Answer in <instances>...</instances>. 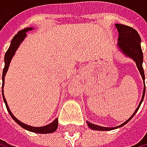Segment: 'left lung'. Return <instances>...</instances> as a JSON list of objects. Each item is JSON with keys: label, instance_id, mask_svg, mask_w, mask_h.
Returning a JSON list of instances; mask_svg holds the SVG:
<instances>
[{"label": "left lung", "instance_id": "obj_1", "mask_svg": "<svg viewBox=\"0 0 147 147\" xmlns=\"http://www.w3.org/2000/svg\"><path fill=\"white\" fill-rule=\"evenodd\" d=\"M116 27L119 31V42L118 45L120 49H121V51L124 53L125 55L129 56L131 58H133V60H134L135 63L137 65V68L139 70V72L141 73L142 78L144 80V69H143V51L141 49V38L138 34V32L134 29L133 27L125 26V25H121V24H116ZM144 93H146V84H144V92H143V96H142V100L140 101V104L137 107V109H135L134 113L131 115L128 120L125 122H123L122 124L120 126L115 127V128H109V127H102V126H98L95 124H92L90 122H87V125L90 127L93 130H98V131H109V130H113V129H117L119 127H121L125 125L127 122H128L131 118L134 116V114L137 112L139 109L140 106H141L144 96Z\"/></svg>", "mask_w": 147, "mask_h": 147}]
</instances>
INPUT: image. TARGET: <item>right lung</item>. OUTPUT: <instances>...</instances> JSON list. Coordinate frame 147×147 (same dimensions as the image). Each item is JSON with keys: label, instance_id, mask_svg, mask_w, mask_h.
Listing matches in <instances>:
<instances>
[{"label": "right lung", "instance_id": "obj_1", "mask_svg": "<svg viewBox=\"0 0 147 147\" xmlns=\"http://www.w3.org/2000/svg\"><path fill=\"white\" fill-rule=\"evenodd\" d=\"M29 30H32L31 27H26V28L19 31L18 33L13 36L12 41H11L10 47L7 49V51H6L5 56H4V68H3V86H1V87H3L4 76H5L6 72H7V70L9 68V64L11 62V60H12L13 56L14 55V52L16 51V49H18L20 43L23 41L24 38H26V32L29 31ZM3 101H4V103L6 105V108H7V111H8L9 114L11 115V117L13 119L14 121L17 122V123L21 127H23L24 129H26L27 131H33V133H36V134H51V133H53V131H55L57 130V128H58V119L54 120V121H52L51 124H48V125L43 126V127H32V126H29V125H26L25 123H23V122H21L20 121H18L17 119L12 114V112H11V111L8 108L7 102H6V99H5L3 95Z\"/></svg>", "mask_w": 147, "mask_h": 147}]
</instances>
